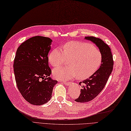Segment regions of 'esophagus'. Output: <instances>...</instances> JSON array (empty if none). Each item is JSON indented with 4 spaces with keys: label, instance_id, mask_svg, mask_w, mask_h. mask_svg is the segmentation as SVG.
I'll return each instance as SVG.
<instances>
[{
    "label": "esophagus",
    "instance_id": "esophagus-1",
    "mask_svg": "<svg viewBox=\"0 0 131 131\" xmlns=\"http://www.w3.org/2000/svg\"><path fill=\"white\" fill-rule=\"evenodd\" d=\"M64 83L65 85L66 86H69L71 84V82H67V81H64Z\"/></svg>",
    "mask_w": 131,
    "mask_h": 131
}]
</instances>
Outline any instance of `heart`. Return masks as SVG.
Masks as SVG:
<instances>
[{"instance_id": "heart-1", "label": "heart", "mask_w": 131, "mask_h": 131, "mask_svg": "<svg viewBox=\"0 0 131 131\" xmlns=\"http://www.w3.org/2000/svg\"><path fill=\"white\" fill-rule=\"evenodd\" d=\"M70 59V66L60 67L53 71V75L59 80L72 79L78 75L84 79L92 75L101 61L100 52L92 45L73 41L67 42L62 50L56 48L48 56V61L53 67L61 65Z\"/></svg>"}]
</instances>
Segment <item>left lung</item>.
Returning a JSON list of instances; mask_svg holds the SVG:
<instances>
[{"label": "left lung", "instance_id": "obj_1", "mask_svg": "<svg viewBox=\"0 0 131 131\" xmlns=\"http://www.w3.org/2000/svg\"><path fill=\"white\" fill-rule=\"evenodd\" d=\"M85 39L92 41L98 47L101 55V61L97 71L89 78L79 83L82 89L79 97L74 100L79 103L89 102L101 92L112 73L113 66L111 48L103 40L94 37H85Z\"/></svg>", "mask_w": 131, "mask_h": 131}]
</instances>
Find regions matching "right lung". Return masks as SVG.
I'll list each match as a JSON object with an SVG mask.
<instances>
[{
	"mask_svg": "<svg viewBox=\"0 0 131 131\" xmlns=\"http://www.w3.org/2000/svg\"><path fill=\"white\" fill-rule=\"evenodd\" d=\"M52 42L50 38L35 36L23 42L16 52L13 68L17 88L24 98L34 105L47 103L58 83L50 77L48 54Z\"/></svg>",
	"mask_w": 131,
	"mask_h": 131,
	"instance_id": "add662e5",
	"label": "right lung"
}]
</instances>
